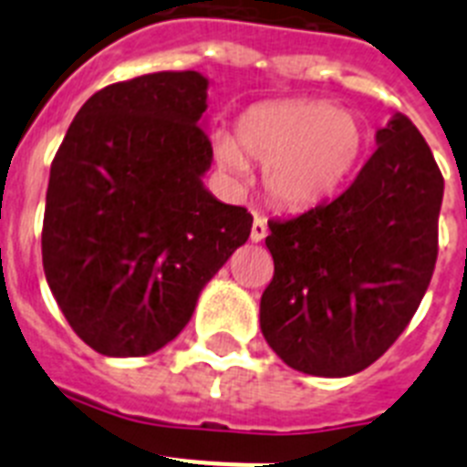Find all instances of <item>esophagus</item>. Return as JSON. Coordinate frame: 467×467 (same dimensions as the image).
<instances>
[{
  "instance_id": "1",
  "label": "esophagus",
  "mask_w": 467,
  "mask_h": 467,
  "mask_svg": "<svg viewBox=\"0 0 467 467\" xmlns=\"http://www.w3.org/2000/svg\"><path fill=\"white\" fill-rule=\"evenodd\" d=\"M266 220H264L262 214H254V222H253V231H250V241L253 243H262L266 238Z\"/></svg>"
}]
</instances>
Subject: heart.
Segmentation results:
<instances>
[{
	"instance_id": "b5f03b06",
	"label": "heart",
	"mask_w": 467,
	"mask_h": 467,
	"mask_svg": "<svg viewBox=\"0 0 467 467\" xmlns=\"http://www.w3.org/2000/svg\"><path fill=\"white\" fill-rule=\"evenodd\" d=\"M214 159L243 177L264 166V192L283 210H306L339 192L360 166L367 133L360 119L327 100H280L250 107L236 133L214 135Z\"/></svg>"
}]
</instances>
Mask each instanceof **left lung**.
Masks as SVG:
<instances>
[{"mask_svg":"<svg viewBox=\"0 0 467 467\" xmlns=\"http://www.w3.org/2000/svg\"><path fill=\"white\" fill-rule=\"evenodd\" d=\"M377 144L341 196L269 222L274 280L259 327L296 372H362L395 344L431 285L442 172L402 114L379 128Z\"/></svg>","mask_w":467,"mask_h":467,"instance_id":"left-lung-1","label":"left lung"}]
</instances>
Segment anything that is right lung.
<instances>
[{
	"mask_svg": "<svg viewBox=\"0 0 467 467\" xmlns=\"http://www.w3.org/2000/svg\"><path fill=\"white\" fill-rule=\"evenodd\" d=\"M201 72H156L84 102L51 163L41 259L69 327L109 358L163 348L253 214L205 189Z\"/></svg>",
	"mask_w": 467,
	"mask_h": 467,
	"instance_id": "add662e5",
	"label": "right lung"
}]
</instances>
